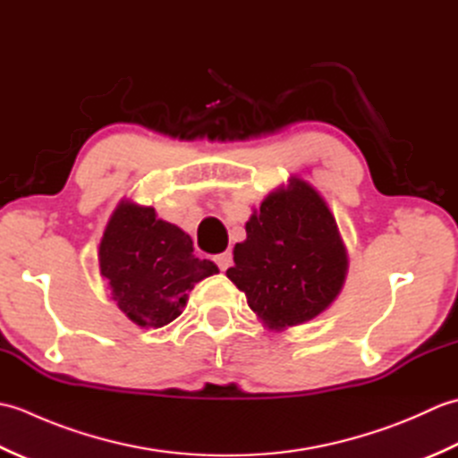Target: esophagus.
<instances>
[{
    "label": "esophagus",
    "mask_w": 458,
    "mask_h": 458,
    "mask_svg": "<svg viewBox=\"0 0 458 458\" xmlns=\"http://www.w3.org/2000/svg\"><path fill=\"white\" fill-rule=\"evenodd\" d=\"M214 261H216V266L222 271H226L232 266V251H224V254H218L216 258H214Z\"/></svg>",
    "instance_id": "34e87169"
}]
</instances>
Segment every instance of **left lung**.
<instances>
[{
  "mask_svg": "<svg viewBox=\"0 0 458 458\" xmlns=\"http://www.w3.org/2000/svg\"><path fill=\"white\" fill-rule=\"evenodd\" d=\"M348 254L325 199L299 177L269 192L234 246L228 279L269 330L303 325L344 285Z\"/></svg>",
  "mask_w": 458,
  "mask_h": 458,
  "instance_id": "8db88e82",
  "label": "left lung"
}]
</instances>
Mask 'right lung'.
Listing matches in <instances>:
<instances>
[{
  "instance_id": "obj_1",
  "label": "right lung",
  "mask_w": 458,
  "mask_h": 458,
  "mask_svg": "<svg viewBox=\"0 0 458 458\" xmlns=\"http://www.w3.org/2000/svg\"><path fill=\"white\" fill-rule=\"evenodd\" d=\"M192 251L187 232L157 218L153 207L122 200L100 242V276L131 323L161 328L182 313L194 284L218 274L214 261Z\"/></svg>"
}]
</instances>
